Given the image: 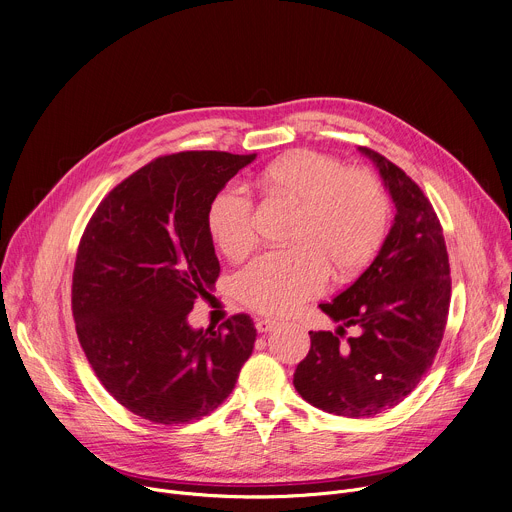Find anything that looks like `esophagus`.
Masks as SVG:
<instances>
[{
  "label": "esophagus",
  "mask_w": 512,
  "mask_h": 512,
  "mask_svg": "<svg viewBox=\"0 0 512 512\" xmlns=\"http://www.w3.org/2000/svg\"><path fill=\"white\" fill-rule=\"evenodd\" d=\"M277 326V320H273V318H257L255 320V328H257V332H271L273 328Z\"/></svg>",
  "instance_id": "1"
}]
</instances>
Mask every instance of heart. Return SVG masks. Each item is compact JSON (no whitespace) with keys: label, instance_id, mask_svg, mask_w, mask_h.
Wrapping results in <instances>:
<instances>
[{"label":"heart","instance_id":"b5f03b06","mask_svg":"<svg viewBox=\"0 0 512 512\" xmlns=\"http://www.w3.org/2000/svg\"><path fill=\"white\" fill-rule=\"evenodd\" d=\"M253 184L265 202L291 206L281 251L249 263L235 279V296L251 310L281 316L324 287L356 277L377 255L389 223V200L377 176L346 168L316 152H287L261 168ZM206 229L229 261L257 245L253 202L241 188L218 190L206 210Z\"/></svg>","mask_w":512,"mask_h":512}]
</instances>
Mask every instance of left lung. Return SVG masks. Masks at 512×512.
I'll use <instances>...</instances> for the list:
<instances>
[{
	"instance_id": "1",
	"label": "left lung",
	"mask_w": 512,
	"mask_h": 512,
	"mask_svg": "<svg viewBox=\"0 0 512 512\" xmlns=\"http://www.w3.org/2000/svg\"><path fill=\"white\" fill-rule=\"evenodd\" d=\"M358 150L379 168L395 221L375 261L320 304L340 326L336 334L310 332V352L294 373L308 403L356 419L395 407L417 387L442 344L452 296L444 231L431 202L385 156ZM346 327L357 334L342 343Z\"/></svg>"
}]
</instances>
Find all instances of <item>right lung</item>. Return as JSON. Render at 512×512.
<instances>
[{
	"instance_id": "1",
	"label": "right lung",
	"mask_w": 512,
	"mask_h": 512,
	"mask_svg": "<svg viewBox=\"0 0 512 512\" xmlns=\"http://www.w3.org/2000/svg\"><path fill=\"white\" fill-rule=\"evenodd\" d=\"M257 154L156 158L97 206L72 273V316L101 385L162 425L200 419L235 389L257 330L247 314L194 330L221 265L206 229L212 196Z\"/></svg>"
}]
</instances>
